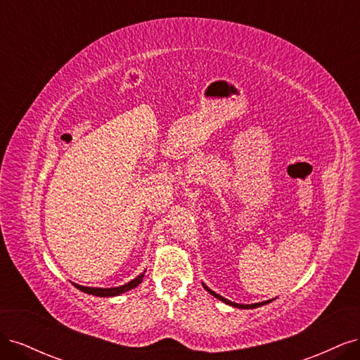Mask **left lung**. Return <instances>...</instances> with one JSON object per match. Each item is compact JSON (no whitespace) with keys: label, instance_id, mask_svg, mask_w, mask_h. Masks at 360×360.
<instances>
[{"label":"left lung","instance_id":"obj_1","mask_svg":"<svg viewBox=\"0 0 360 360\" xmlns=\"http://www.w3.org/2000/svg\"><path fill=\"white\" fill-rule=\"evenodd\" d=\"M202 287L209 291L212 296H214L216 299H219V300H222L224 303H226V304H231V307H234V308H240V309H252V308H258V307H263V304H266V303H270L271 300H266V302H261V303H254V304H238V303H234V302H230L228 299H225V297H222V296H219V294H216L214 291H212L209 287H207L205 284H202Z\"/></svg>","mask_w":360,"mask_h":360}]
</instances>
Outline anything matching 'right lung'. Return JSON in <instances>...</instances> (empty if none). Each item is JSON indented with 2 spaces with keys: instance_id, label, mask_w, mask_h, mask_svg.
Returning a JSON list of instances; mask_svg holds the SVG:
<instances>
[{
  "instance_id": "1",
  "label": "right lung",
  "mask_w": 360,
  "mask_h": 360,
  "mask_svg": "<svg viewBox=\"0 0 360 360\" xmlns=\"http://www.w3.org/2000/svg\"><path fill=\"white\" fill-rule=\"evenodd\" d=\"M143 278H144V274H141L135 279L127 282V284H124L122 287H115V288H93V287H82V285H78V284H75V287L78 288V290H81V291H84V292H86V294H93V296L112 297V296H118V294L126 292L129 290L138 287L141 282H143Z\"/></svg>"
}]
</instances>
